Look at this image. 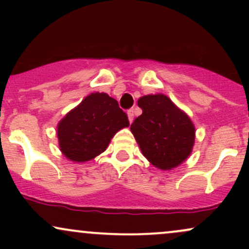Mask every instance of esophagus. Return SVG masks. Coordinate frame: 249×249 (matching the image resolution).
Masks as SVG:
<instances>
[{"mask_svg": "<svg viewBox=\"0 0 249 249\" xmlns=\"http://www.w3.org/2000/svg\"><path fill=\"white\" fill-rule=\"evenodd\" d=\"M127 117H128V121H130V123H132L133 122V118H134L133 108H130V110L127 111Z\"/></svg>", "mask_w": 249, "mask_h": 249, "instance_id": "esophagus-1", "label": "esophagus"}]
</instances>
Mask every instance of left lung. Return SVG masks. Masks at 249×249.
Wrapping results in <instances>:
<instances>
[{"label": "left lung", "instance_id": "obj_1", "mask_svg": "<svg viewBox=\"0 0 249 249\" xmlns=\"http://www.w3.org/2000/svg\"><path fill=\"white\" fill-rule=\"evenodd\" d=\"M142 113L131 124L134 138L151 164L161 170L178 166L190 156L194 128L186 113L164 95L139 98Z\"/></svg>", "mask_w": 249, "mask_h": 249}]
</instances>
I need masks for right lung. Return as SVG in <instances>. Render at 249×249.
Returning <instances> with one entry per match:
<instances>
[{
  "label": "right lung",
  "instance_id": "add662e5",
  "mask_svg": "<svg viewBox=\"0 0 249 249\" xmlns=\"http://www.w3.org/2000/svg\"><path fill=\"white\" fill-rule=\"evenodd\" d=\"M130 125L118 102L107 93H91L57 126L59 147L72 161H88L107 150L111 138Z\"/></svg>",
  "mask_w": 249,
  "mask_h": 249
}]
</instances>
